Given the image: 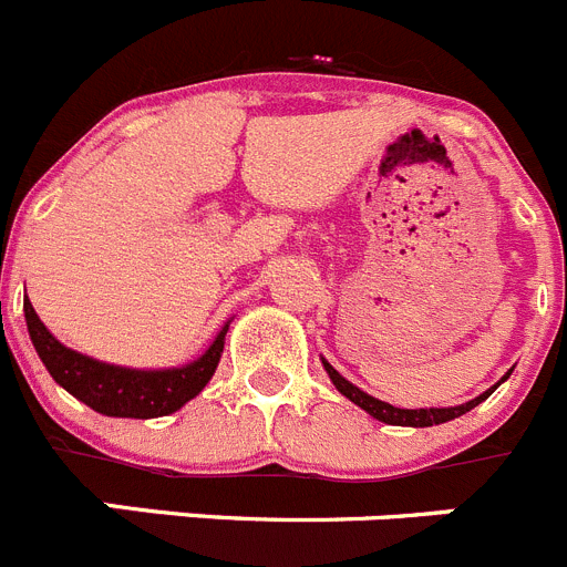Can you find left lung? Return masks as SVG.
Returning a JSON list of instances; mask_svg holds the SVG:
<instances>
[{
  "label": "left lung",
  "mask_w": 567,
  "mask_h": 567,
  "mask_svg": "<svg viewBox=\"0 0 567 567\" xmlns=\"http://www.w3.org/2000/svg\"><path fill=\"white\" fill-rule=\"evenodd\" d=\"M321 363H324V369H327V374H330L332 385H336V389L341 391V394L347 396V400H352V403H355L358 409H363L369 416H374V420L385 422V425H403V427H431V425H442V422L456 420V416L467 414V411H473L475 405L484 403L486 396H489L492 391L498 389V385L504 383V380L512 374V369H509V372H506L504 378L498 380V383L492 385V389H486L484 394H478V396H475V400H470V403L451 405V409H394V405L383 403V400H378V396H372V394H367V391H361L355 383H349V380L343 378V374H338L336 369H332L330 363L324 361V358H321Z\"/></svg>",
  "instance_id": "1"
}]
</instances>
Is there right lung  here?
Returning a JSON list of instances; mask_svg holds the SVG:
<instances>
[{"label": "right lung", "mask_w": 567, "mask_h": 567, "mask_svg": "<svg viewBox=\"0 0 567 567\" xmlns=\"http://www.w3.org/2000/svg\"><path fill=\"white\" fill-rule=\"evenodd\" d=\"M24 321H28L30 341H33L41 363L58 385H63L69 394L97 414L128 416V420L167 416L189 403L193 396H198L218 369L226 332H229V321H226L224 330L215 336L204 355L184 367L128 369L103 363L97 358L81 355L75 349L63 347L39 319L30 299H24Z\"/></svg>", "instance_id": "1"}]
</instances>
